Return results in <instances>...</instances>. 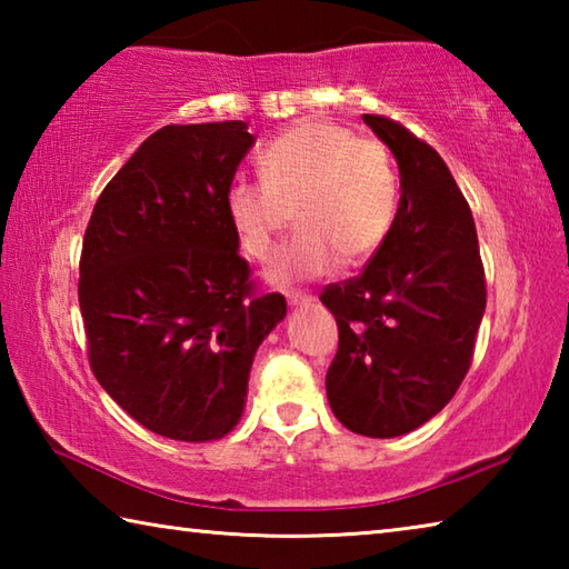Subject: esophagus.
<instances>
[{"mask_svg":"<svg viewBox=\"0 0 569 569\" xmlns=\"http://www.w3.org/2000/svg\"><path fill=\"white\" fill-rule=\"evenodd\" d=\"M286 301L291 308H298V306H308L313 301V298L308 293H301V291H286Z\"/></svg>","mask_w":569,"mask_h":569,"instance_id":"obj_1","label":"esophagus"}]
</instances>
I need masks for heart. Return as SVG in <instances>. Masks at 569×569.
Masks as SVG:
<instances>
[{"mask_svg": "<svg viewBox=\"0 0 569 569\" xmlns=\"http://www.w3.org/2000/svg\"><path fill=\"white\" fill-rule=\"evenodd\" d=\"M261 180L238 178L226 208L240 246L268 261L291 220L301 228L271 268L278 283L361 266L391 236L399 176L383 142L343 124L306 120L278 134L258 156Z\"/></svg>", "mask_w": 569, "mask_h": 569, "instance_id": "heart-1", "label": "heart"}]
</instances>
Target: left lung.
Here are the masks:
<instances>
[{
  "instance_id": "obj_1",
  "label": "left lung",
  "mask_w": 569,
  "mask_h": 569,
  "mask_svg": "<svg viewBox=\"0 0 569 569\" xmlns=\"http://www.w3.org/2000/svg\"><path fill=\"white\" fill-rule=\"evenodd\" d=\"M363 122L397 158L401 198L363 273L321 293L339 323L326 393L346 429L391 439L427 423L465 381L487 283L475 218L447 162L399 122Z\"/></svg>"
}]
</instances>
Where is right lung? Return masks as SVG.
Masks as SVG:
<instances>
[{
    "label": "right lung",
    "instance_id": "right-lung-1",
    "mask_svg": "<svg viewBox=\"0 0 569 569\" xmlns=\"http://www.w3.org/2000/svg\"><path fill=\"white\" fill-rule=\"evenodd\" d=\"M248 122L166 124L104 186L84 230L80 311L94 379L160 437L210 441L243 417L258 346L286 319L258 296L226 198Z\"/></svg>",
    "mask_w": 569,
    "mask_h": 569
}]
</instances>
